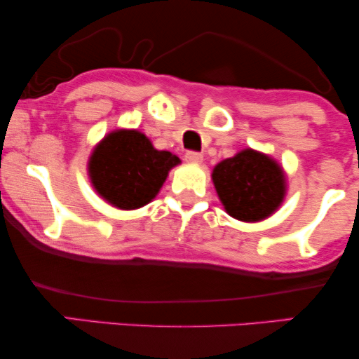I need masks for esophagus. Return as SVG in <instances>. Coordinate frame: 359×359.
Returning a JSON list of instances; mask_svg holds the SVG:
<instances>
[{
  "instance_id": "34e87169",
  "label": "esophagus",
  "mask_w": 359,
  "mask_h": 359,
  "mask_svg": "<svg viewBox=\"0 0 359 359\" xmlns=\"http://www.w3.org/2000/svg\"><path fill=\"white\" fill-rule=\"evenodd\" d=\"M184 158L186 161H189V163H201V161H203V155H201L199 151H186Z\"/></svg>"
}]
</instances>
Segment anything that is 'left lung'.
<instances>
[{"label": "left lung", "mask_w": 359, "mask_h": 359, "mask_svg": "<svg viewBox=\"0 0 359 359\" xmlns=\"http://www.w3.org/2000/svg\"><path fill=\"white\" fill-rule=\"evenodd\" d=\"M212 181L224 209L243 222L269 217L286 194V176L281 166L252 149L215 165Z\"/></svg>", "instance_id": "1"}]
</instances>
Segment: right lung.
Returning a JSON list of instances; mask_svg holds the SVG:
<instances>
[{
	"label": "right lung",
	"instance_id": "add662e5",
	"mask_svg": "<svg viewBox=\"0 0 359 359\" xmlns=\"http://www.w3.org/2000/svg\"><path fill=\"white\" fill-rule=\"evenodd\" d=\"M178 163V156L156 150L142 132L121 129L96 145L88 161V173L102 199L114 208L132 210L158 194L168 171Z\"/></svg>",
	"mask_w": 359,
	"mask_h": 359
}]
</instances>
